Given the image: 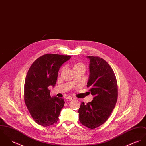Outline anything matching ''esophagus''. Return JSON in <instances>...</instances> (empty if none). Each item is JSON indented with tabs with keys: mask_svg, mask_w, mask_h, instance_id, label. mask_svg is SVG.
<instances>
[{
	"mask_svg": "<svg viewBox=\"0 0 146 146\" xmlns=\"http://www.w3.org/2000/svg\"><path fill=\"white\" fill-rule=\"evenodd\" d=\"M67 99H69V100H74V97H71V96H68L66 97Z\"/></svg>",
	"mask_w": 146,
	"mask_h": 146,
	"instance_id": "obj_1",
	"label": "esophagus"
}]
</instances>
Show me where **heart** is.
Wrapping results in <instances>:
<instances>
[{
  "mask_svg": "<svg viewBox=\"0 0 146 146\" xmlns=\"http://www.w3.org/2000/svg\"><path fill=\"white\" fill-rule=\"evenodd\" d=\"M83 66V65H82V64H76V65L74 66V67H75V66Z\"/></svg>",
  "mask_w": 146,
  "mask_h": 146,
  "instance_id": "obj_1",
  "label": "heart"
}]
</instances>
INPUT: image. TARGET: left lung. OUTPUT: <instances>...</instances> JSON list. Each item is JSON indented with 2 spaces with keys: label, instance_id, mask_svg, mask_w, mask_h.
Wrapping results in <instances>:
<instances>
[{
  "label": "left lung",
  "instance_id": "obj_1",
  "mask_svg": "<svg viewBox=\"0 0 146 146\" xmlns=\"http://www.w3.org/2000/svg\"><path fill=\"white\" fill-rule=\"evenodd\" d=\"M90 76L87 87L94 96L92 101L83 102L78 110L84 126L94 129L103 124L112 113L117 99V86L113 70L103 59L87 56Z\"/></svg>",
  "mask_w": 146,
  "mask_h": 146
}]
</instances>
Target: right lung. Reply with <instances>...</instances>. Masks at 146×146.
Listing matches in <instances>:
<instances>
[{
  "instance_id": "obj_1",
  "label": "right lung",
  "mask_w": 146,
  "mask_h": 146,
  "mask_svg": "<svg viewBox=\"0 0 146 146\" xmlns=\"http://www.w3.org/2000/svg\"><path fill=\"white\" fill-rule=\"evenodd\" d=\"M70 55L46 54L36 59L26 77L24 100L34 121L43 127L57 123L64 105L62 98L50 96L49 86L54 87L59 70Z\"/></svg>"
}]
</instances>
